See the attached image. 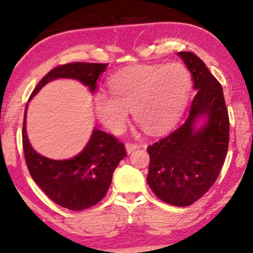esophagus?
<instances>
[{"mask_svg": "<svg viewBox=\"0 0 253 253\" xmlns=\"http://www.w3.org/2000/svg\"><path fill=\"white\" fill-rule=\"evenodd\" d=\"M140 146H139V145H138L137 143H130V141H129V143H126V152H127V153H131V152H133L134 150H137V148H139Z\"/></svg>", "mask_w": 253, "mask_h": 253, "instance_id": "obj_1", "label": "esophagus"}]
</instances>
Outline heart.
I'll use <instances>...</instances> for the list:
<instances>
[{
	"mask_svg": "<svg viewBox=\"0 0 253 253\" xmlns=\"http://www.w3.org/2000/svg\"><path fill=\"white\" fill-rule=\"evenodd\" d=\"M110 93L94 96L98 119L113 133H122L133 112L136 122L150 133H162L176 124L188 102L191 79L181 64L138 67L120 72L109 82Z\"/></svg>",
	"mask_w": 253,
	"mask_h": 253,
	"instance_id": "heart-1",
	"label": "heart"
}]
</instances>
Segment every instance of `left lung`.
Masks as SVG:
<instances>
[{
    "instance_id": "left-lung-1",
    "label": "left lung",
    "mask_w": 253,
    "mask_h": 253,
    "mask_svg": "<svg viewBox=\"0 0 253 253\" xmlns=\"http://www.w3.org/2000/svg\"><path fill=\"white\" fill-rule=\"evenodd\" d=\"M197 91L185 122L148 145L147 183L162 202L189 206L202 198L219 177L229 145V116L223 91L205 63L191 51H179ZM208 123L196 129L197 117Z\"/></svg>"
}]
</instances>
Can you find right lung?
Here are the masks:
<instances>
[{
    "instance_id": "add662e5",
    "label": "right lung",
    "mask_w": 253,
    "mask_h": 253,
    "mask_svg": "<svg viewBox=\"0 0 253 253\" xmlns=\"http://www.w3.org/2000/svg\"><path fill=\"white\" fill-rule=\"evenodd\" d=\"M107 67V63L86 62L58 65L41 79L30 100L43 85L56 78L77 79L94 92L96 81ZM25 120L26 110L23 123V150L33 181L54 203L64 209L83 211L96 205L108 191L117 165L126 157L122 141L113 134L95 129L88 144L77 157L69 160H51L37 153L31 146Z\"/></svg>"
}]
</instances>
